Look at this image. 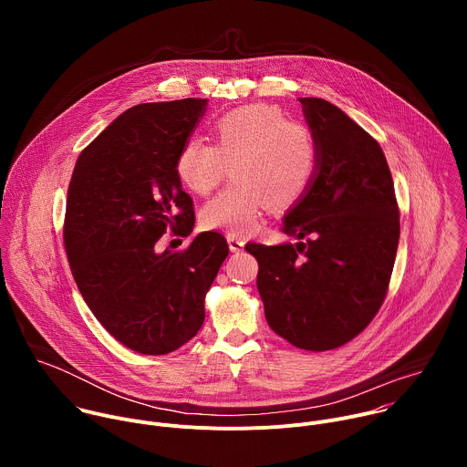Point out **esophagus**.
Instances as JSON below:
<instances>
[{
  "mask_svg": "<svg viewBox=\"0 0 467 467\" xmlns=\"http://www.w3.org/2000/svg\"><path fill=\"white\" fill-rule=\"evenodd\" d=\"M227 244H229V249H231L233 253L244 251V245H245V242H244L242 238L234 236V234H229V236H227Z\"/></svg>",
  "mask_w": 467,
  "mask_h": 467,
  "instance_id": "obj_1",
  "label": "esophagus"
}]
</instances>
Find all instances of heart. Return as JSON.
Wrapping results in <instances>:
<instances>
[{
    "label": "heart",
    "instance_id": "b5f03b06",
    "mask_svg": "<svg viewBox=\"0 0 467 467\" xmlns=\"http://www.w3.org/2000/svg\"><path fill=\"white\" fill-rule=\"evenodd\" d=\"M211 132L214 144L192 137L175 159L179 181L199 195L213 192L231 164L234 181L202 211L207 229L249 234L265 209H286L308 192L319 162L314 132L279 107H238L220 116Z\"/></svg>",
    "mask_w": 467,
    "mask_h": 467
}]
</instances>
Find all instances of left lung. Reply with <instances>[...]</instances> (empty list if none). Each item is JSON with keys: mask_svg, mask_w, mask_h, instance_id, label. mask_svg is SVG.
<instances>
[{"mask_svg": "<svg viewBox=\"0 0 467 467\" xmlns=\"http://www.w3.org/2000/svg\"><path fill=\"white\" fill-rule=\"evenodd\" d=\"M319 162L283 231L297 244H247L268 325L292 346L328 351L379 312L399 244V209L379 142L342 109L299 98Z\"/></svg>", "mask_w": 467, "mask_h": 467, "instance_id": "8db88e82", "label": "left lung"}]
</instances>
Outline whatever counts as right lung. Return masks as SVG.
Instances as JSON below:
<instances>
[{
	"mask_svg": "<svg viewBox=\"0 0 467 467\" xmlns=\"http://www.w3.org/2000/svg\"><path fill=\"white\" fill-rule=\"evenodd\" d=\"M207 105L186 98L125 110L83 150L68 186L64 247L78 288L110 335L142 355L171 353L197 335L229 254L213 231L182 251L155 249L168 229H193L175 159Z\"/></svg>",
	"mask_w": 467,
	"mask_h": 467,
	"instance_id": "1",
	"label": "right lung"
}]
</instances>
